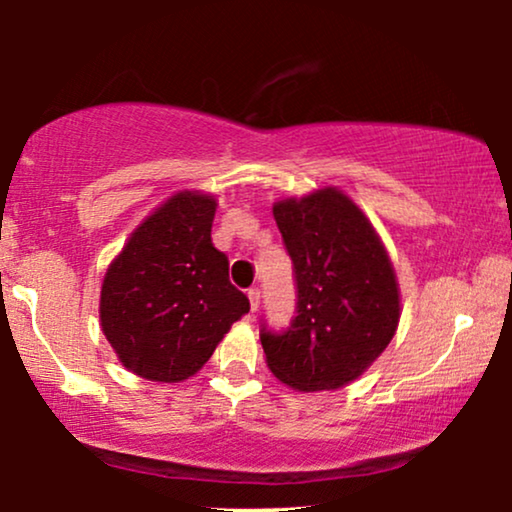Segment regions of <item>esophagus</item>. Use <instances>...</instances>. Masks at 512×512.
<instances>
[{"label":"esophagus","mask_w":512,"mask_h":512,"mask_svg":"<svg viewBox=\"0 0 512 512\" xmlns=\"http://www.w3.org/2000/svg\"><path fill=\"white\" fill-rule=\"evenodd\" d=\"M247 296H249V303H251V312H256L258 310V303H261V291L249 289Z\"/></svg>","instance_id":"obj_1"}]
</instances>
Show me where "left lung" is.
<instances>
[{"mask_svg": "<svg viewBox=\"0 0 512 512\" xmlns=\"http://www.w3.org/2000/svg\"><path fill=\"white\" fill-rule=\"evenodd\" d=\"M298 286L284 333L261 331L272 375L296 391L347 387L373 366L401 319L396 270L363 209L335 186L272 205Z\"/></svg>", "mask_w": 512, "mask_h": 512, "instance_id": "obj_1", "label": "left lung"}]
</instances>
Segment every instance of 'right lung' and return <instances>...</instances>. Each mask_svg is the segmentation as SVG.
<instances>
[{
    "mask_svg": "<svg viewBox=\"0 0 512 512\" xmlns=\"http://www.w3.org/2000/svg\"><path fill=\"white\" fill-rule=\"evenodd\" d=\"M216 198L177 191L132 230L109 263L100 326L130 373L184 382L209 361L249 300L212 244Z\"/></svg>",
    "mask_w": 512,
    "mask_h": 512,
    "instance_id": "right-lung-1",
    "label": "right lung"
}]
</instances>
